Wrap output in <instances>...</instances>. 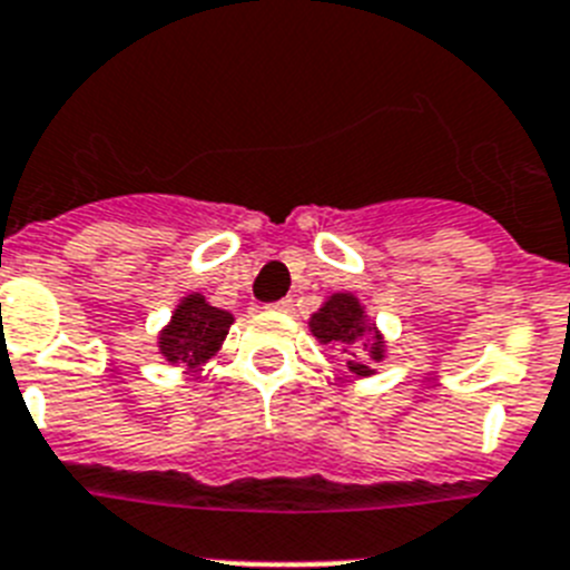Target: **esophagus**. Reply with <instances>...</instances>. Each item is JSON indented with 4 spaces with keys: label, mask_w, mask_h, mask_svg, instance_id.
I'll use <instances>...</instances> for the list:
<instances>
[{
    "label": "esophagus",
    "mask_w": 570,
    "mask_h": 570,
    "mask_svg": "<svg viewBox=\"0 0 570 570\" xmlns=\"http://www.w3.org/2000/svg\"><path fill=\"white\" fill-rule=\"evenodd\" d=\"M269 309H275V313H293V301L284 298V301H275Z\"/></svg>",
    "instance_id": "1"
}]
</instances>
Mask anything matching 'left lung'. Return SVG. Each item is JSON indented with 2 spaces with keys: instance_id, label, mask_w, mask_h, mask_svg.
<instances>
[{
  "instance_id": "1",
  "label": "left lung",
  "mask_w": 570,
  "mask_h": 570,
  "mask_svg": "<svg viewBox=\"0 0 570 570\" xmlns=\"http://www.w3.org/2000/svg\"><path fill=\"white\" fill-rule=\"evenodd\" d=\"M309 333L322 344H342V347H353L351 367L356 376L374 374V362H382L385 356V338L374 324H367L365 307L358 304L356 295L336 293L330 295L322 304L318 313L309 318Z\"/></svg>"
}]
</instances>
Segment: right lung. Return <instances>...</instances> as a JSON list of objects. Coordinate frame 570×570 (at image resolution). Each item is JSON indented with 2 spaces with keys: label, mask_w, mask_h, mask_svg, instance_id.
I'll return each mask as SVG.
<instances>
[{
  "label": "right lung",
  "mask_w": 570,
  "mask_h": 570,
  "mask_svg": "<svg viewBox=\"0 0 570 570\" xmlns=\"http://www.w3.org/2000/svg\"><path fill=\"white\" fill-rule=\"evenodd\" d=\"M234 315L212 307L205 295L194 293L179 301L167 327L159 333V353L170 365H205L226 342Z\"/></svg>",
  "instance_id": "1"
}]
</instances>
